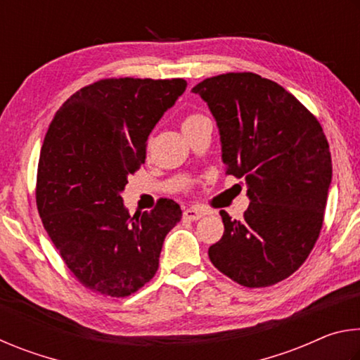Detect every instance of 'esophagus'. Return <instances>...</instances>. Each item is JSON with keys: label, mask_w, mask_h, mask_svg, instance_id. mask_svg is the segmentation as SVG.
<instances>
[{"label": "esophagus", "mask_w": 360, "mask_h": 360, "mask_svg": "<svg viewBox=\"0 0 360 360\" xmlns=\"http://www.w3.org/2000/svg\"><path fill=\"white\" fill-rule=\"evenodd\" d=\"M206 212L203 210L198 208H188L184 211V219H188V221H198L200 217H203Z\"/></svg>", "instance_id": "esophagus-1"}]
</instances>
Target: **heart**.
Masks as SVG:
<instances>
[{"label":"heart","mask_w":360,"mask_h":360,"mask_svg":"<svg viewBox=\"0 0 360 360\" xmlns=\"http://www.w3.org/2000/svg\"><path fill=\"white\" fill-rule=\"evenodd\" d=\"M203 119H206V117H205V115H202V114H191V115H187V117L184 119V122H182V129H186V127H191V125H195V124H197V122L203 120Z\"/></svg>","instance_id":"1"}]
</instances>
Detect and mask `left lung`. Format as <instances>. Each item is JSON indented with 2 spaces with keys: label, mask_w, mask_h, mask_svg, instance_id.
Returning <instances> with one entry per match:
<instances>
[{
  "label": "left lung",
  "mask_w": 360,
  "mask_h": 360,
  "mask_svg": "<svg viewBox=\"0 0 360 360\" xmlns=\"http://www.w3.org/2000/svg\"><path fill=\"white\" fill-rule=\"evenodd\" d=\"M192 92L216 119L225 173L246 181L251 200L243 221L221 211L212 265L246 288L283 281L307 260L324 221L332 158L322 127L294 95L254 72L208 77Z\"/></svg>",
  "instance_id": "1"
}]
</instances>
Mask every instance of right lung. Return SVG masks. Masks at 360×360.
Here are the masks:
<instances>
[{"label": "right lung", "mask_w": 360, "mask_h": 360, "mask_svg": "<svg viewBox=\"0 0 360 360\" xmlns=\"http://www.w3.org/2000/svg\"><path fill=\"white\" fill-rule=\"evenodd\" d=\"M184 79H101L71 95L41 148L36 205L47 235L85 288L127 297L154 278L173 200L130 216L122 192L146 160V141L184 94Z\"/></svg>", "instance_id": "right-lung-1"}]
</instances>
